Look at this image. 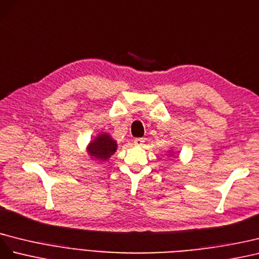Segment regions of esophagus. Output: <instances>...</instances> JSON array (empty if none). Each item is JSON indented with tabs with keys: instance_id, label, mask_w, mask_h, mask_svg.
<instances>
[{
	"instance_id": "esophagus-1",
	"label": "esophagus",
	"mask_w": 259,
	"mask_h": 259,
	"mask_svg": "<svg viewBox=\"0 0 259 259\" xmlns=\"http://www.w3.org/2000/svg\"><path fill=\"white\" fill-rule=\"evenodd\" d=\"M135 144L136 145H142L145 141H144V139H142V138H137V139H135Z\"/></svg>"
}]
</instances>
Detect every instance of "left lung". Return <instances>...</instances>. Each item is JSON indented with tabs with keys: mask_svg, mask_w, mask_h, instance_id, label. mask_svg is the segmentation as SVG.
<instances>
[{
	"mask_svg": "<svg viewBox=\"0 0 259 259\" xmlns=\"http://www.w3.org/2000/svg\"><path fill=\"white\" fill-rule=\"evenodd\" d=\"M175 154V152L172 151V150H169L168 151V155H169V156H170V155H174Z\"/></svg>",
	"mask_w": 259,
	"mask_h": 259,
	"instance_id": "1",
	"label": "left lung"
}]
</instances>
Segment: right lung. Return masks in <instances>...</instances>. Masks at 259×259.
I'll return each instance as SVG.
<instances>
[{
    "instance_id": "1",
    "label": "right lung",
    "mask_w": 259,
    "mask_h": 259,
    "mask_svg": "<svg viewBox=\"0 0 259 259\" xmlns=\"http://www.w3.org/2000/svg\"><path fill=\"white\" fill-rule=\"evenodd\" d=\"M117 141L107 132L98 134L87 145V152L91 159L100 162L107 161L117 151Z\"/></svg>"
}]
</instances>
